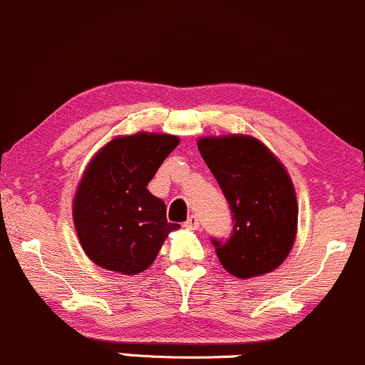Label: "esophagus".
I'll use <instances>...</instances> for the list:
<instances>
[{
  "instance_id": "34e87169",
  "label": "esophagus",
  "mask_w": 365,
  "mask_h": 365,
  "mask_svg": "<svg viewBox=\"0 0 365 365\" xmlns=\"http://www.w3.org/2000/svg\"><path fill=\"white\" fill-rule=\"evenodd\" d=\"M184 226H186L187 229H196V227L200 226L198 217H196V215H190V217H187L186 222H184Z\"/></svg>"
}]
</instances>
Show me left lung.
I'll return each mask as SVG.
<instances>
[{"label": "left lung", "mask_w": 365, "mask_h": 365, "mask_svg": "<svg viewBox=\"0 0 365 365\" xmlns=\"http://www.w3.org/2000/svg\"><path fill=\"white\" fill-rule=\"evenodd\" d=\"M198 150L226 196L229 237H210L232 276L267 274L288 257L297 235L298 205L282 163L255 138H203Z\"/></svg>", "instance_id": "obj_1"}]
</instances>
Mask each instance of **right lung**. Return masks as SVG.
<instances>
[{
	"mask_svg": "<svg viewBox=\"0 0 365 365\" xmlns=\"http://www.w3.org/2000/svg\"><path fill=\"white\" fill-rule=\"evenodd\" d=\"M179 145L170 134L117 138L98 151L73 200V224L86 255L100 267L138 274L157 259L170 229L167 208L148 191Z\"/></svg>",
	"mask_w": 365,
	"mask_h": 365,
	"instance_id": "obj_1",
	"label": "right lung"
}]
</instances>
